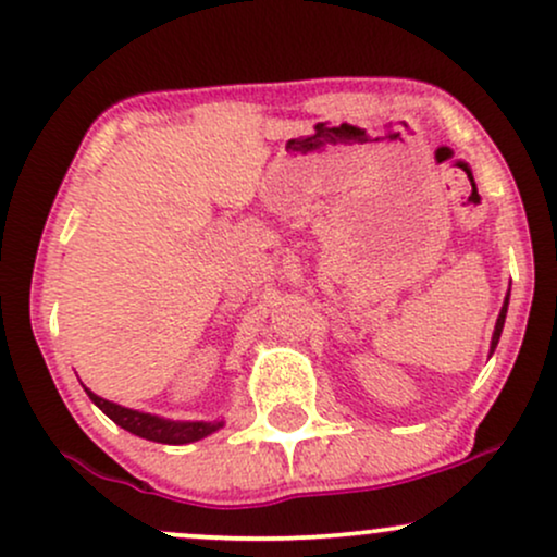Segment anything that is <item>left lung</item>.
Masks as SVG:
<instances>
[{"label": "left lung", "mask_w": 557, "mask_h": 557, "mask_svg": "<svg viewBox=\"0 0 557 557\" xmlns=\"http://www.w3.org/2000/svg\"><path fill=\"white\" fill-rule=\"evenodd\" d=\"M505 314H508V298H505L503 309H500V317H497V324H495V335H492V350H495L497 341H500V332H503V324H505Z\"/></svg>", "instance_id": "1"}]
</instances>
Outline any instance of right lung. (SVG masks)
Returning <instances> with one entry per match:
<instances>
[{
	"label": "right lung",
	"mask_w": 557,
	"mask_h": 557,
	"mask_svg": "<svg viewBox=\"0 0 557 557\" xmlns=\"http://www.w3.org/2000/svg\"><path fill=\"white\" fill-rule=\"evenodd\" d=\"M88 398H91L101 411L110 417L114 424L123 426L131 434H138V437L151 440V443H164V445H185L194 443V440L207 437L214 430H220L222 424H207V421H185V424H177V421H164L159 417H151V413L131 411V408L117 406V403H110L99 395H94L91 389H86Z\"/></svg>",
	"instance_id": "right-lung-1"
}]
</instances>
